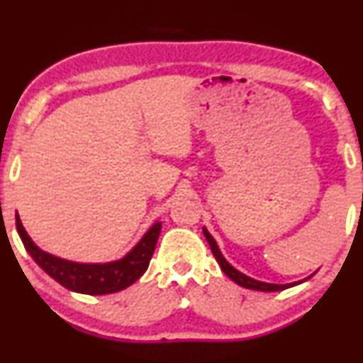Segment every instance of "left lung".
Instances as JSON below:
<instances>
[{"label":"left lung","mask_w":363,"mask_h":363,"mask_svg":"<svg viewBox=\"0 0 363 363\" xmlns=\"http://www.w3.org/2000/svg\"><path fill=\"white\" fill-rule=\"evenodd\" d=\"M203 235L206 237L208 243H210L213 255H214V257H216V261L219 262V266H220V269H223V272H224L230 280L235 281L237 285H240V286H243V288H248V290H257V291H281V290H286V288H291V286H294V285L303 284V281H306L307 279H311L312 275H314V274H312L311 277H307V279H304V280H299V281H294V284H286V285L266 284V281L255 280V279L248 277V275L242 274L240 270H237L235 267L230 266V264L225 261V257L223 256V253H220V250H219V247H218L216 240H214V238L211 237V233L206 230V227H203Z\"/></svg>","instance_id":"8db88e82"}]
</instances>
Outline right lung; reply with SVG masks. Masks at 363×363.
<instances>
[{
  "label": "right lung",
  "instance_id": "1",
  "mask_svg": "<svg viewBox=\"0 0 363 363\" xmlns=\"http://www.w3.org/2000/svg\"><path fill=\"white\" fill-rule=\"evenodd\" d=\"M16 225L23 247L35 262L67 290L83 294H110L121 291L133 285L143 275L152 259L162 223L153 224L144 233L139 243L130 253L118 261L104 264H83L62 259L40 250L23 229L19 214H16Z\"/></svg>",
  "mask_w": 363,
  "mask_h": 363
}]
</instances>
